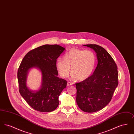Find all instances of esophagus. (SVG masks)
I'll list each match as a JSON object with an SVG mask.
<instances>
[{"label":"esophagus","mask_w":134,"mask_h":134,"mask_svg":"<svg viewBox=\"0 0 134 134\" xmlns=\"http://www.w3.org/2000/svg\"><path fill=\"white\" fill-rule=\"evenodd\" d=\"M73 84L72 83H71L70 82H67V85L68 86H70V85H72Z\"/></svg>","instance_id":"esophagus-1"}]
</instances>
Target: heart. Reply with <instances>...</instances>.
<instances>
[{
	"label": "heart",
	"instance_id": "heart-1",
	"mask_svg": "<svg viewBox=\"0 0 134 134\" xmlns=\"http://www.w3.org/2000/svg\"><path fill=\"white\" fill-rule=\"evenodd\" d=\"M96 63V55L92 51L73 49L65 54L64 60H57L56 67L62 77L68 76L71 68L72 78L83 81L91 75Z\"/></svg>",
	"mask_w": 134,
	"mask_h": 134
}]
</instances>
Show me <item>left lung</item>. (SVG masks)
I'll return each instance as SVG.
<instances>
[{"instance_id": "left-lung-1", "label": "left lung", "mask_w": 134, "mask_h": 134, "mask_svg": "<svg viewBox=\"0 0 134 134\" xmlns=\"http://www.w3.org/2000/svg\"><path fill=\"white\" fill-rule=\"evenodd\" d=\"M96 52L98 63L93 74L76 83V102L82 111L94 113L107 106L110 102L118 85V67L106 50L95 45H84Z\"/></svg>"}]
</instances>
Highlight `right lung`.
<instances>
[{"mask_svg":"<svg viewBox=\"0 0 134 134\" xmlns=\"http://www.w3.org/2000/svg\"><path fill=\"white\" fill-rule=\"evenodd\" d=\"M65 49L58 45L41 46L28 52L23 58L18 71L20 95L34 109L41 112H51L59 103V96L66 88L67 81L58 75L57 59ZM33 68L42 74V84L38 91L27 86L28 73Z\"/></svg>","mask_w":134,"mask_h":134,"instance_id":"obj_1","label":"right lung"}]
</instances>
